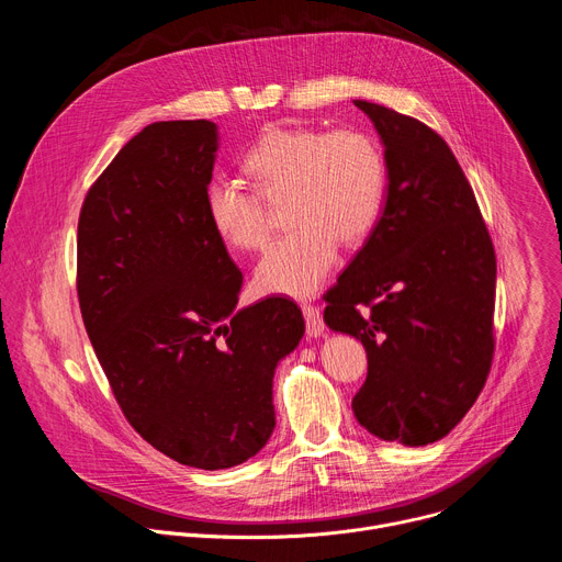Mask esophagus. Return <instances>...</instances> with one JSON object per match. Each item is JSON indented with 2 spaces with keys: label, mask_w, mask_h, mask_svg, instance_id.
<instances>
[{
  "label": "esophagus",
  "mask_w": 562,
  "mask_h": 562,
  "mask_svg": "<svg viewBox=\"0 0 562 562\" xmlns=\"http://www.w3.org/2000/svg\"><path fill=\"white\" fill-rule=\"evenodd\" d=\"M302 313L306 319V336L308 338H319L325 334V323L323 315H319V308L313 304H302Z\"/></svg>",
  "instance_id": "1"
}]
</instances>
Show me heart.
Segmentation results:
<instances>
[{"instance_id": "heart-1", "label": "heart", "mask_w": 562, "mask_h": 562, "mask_svg": "<svg viewBox=\"0 0 562 562\" xmlns=\"http://www.w3.org/2000/svg\"><path fill=\"white\" fill-rule=\"evenodd\" d=\"M245 167L267 198L289 191L295 226L269 247L256 269L262 293L308 297L338 260L340 239L356 245L378 222L384 159L371 137L356 131L271 128L247 153ZM206 215L226 245L258 251L271 226L258 193L228 180L206 189Z\"/></svg>"}]
</instances>
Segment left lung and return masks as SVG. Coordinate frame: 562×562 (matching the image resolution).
<instances>
[{
    "label": "left lung",
    "instance_id": "left-lung-1",
    "mask_svg": "<svg viewBox=\"0 0 562 562\" xmlns=\"http://www.w3.org/2000/svg\"><path fill=\"white\" fill-rule=\"evenodd\" d=\"M384 146L386 198L364 247L327 293L325 323L367 351L353 397L380 440L445 438L483 391L494 356L496 256L447 142L423 122L353 102Z\"/></svg>",
    "mask_w": 562,
    "mask_h": 562
}]
</instances>
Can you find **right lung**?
Listing matches in <instances>:
<instances>
[{"label": "right lung", "instance_id": "obj_1", "mask_svg": "<svg viewBox=\"0 0 562 562\" xmlns=\"http://www.w3.org/2000/svg\"><path fill=\"white\" fill-rule=\"evenodd\" d=\"M220 146L209 120L155 122L91 187L77 295L133 429L198 469L254 458L276 429L273 375L304 336L295 302L237 308L243 273L206 215Z\"/></svg>", "mask_w": 562, "mask_h": 562}]
</instances>
